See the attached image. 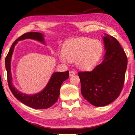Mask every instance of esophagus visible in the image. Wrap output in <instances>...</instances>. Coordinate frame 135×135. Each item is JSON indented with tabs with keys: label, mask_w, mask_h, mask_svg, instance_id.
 Returning <instances> with one entry per match:
<instances>
[{
	"label": "esophagus",
	"mask_w": 135,
	"mask_h": 135,
	"mask_svg": "<svg viewBox=\"0 0 135 135\" xmlns=\"http://www.w3.org/2000/svg\"><path fill=\"white\" fill-rule=\"evenodd\" d=\"M75 74H76L75 71H69V76H73L75 75Z\"/></svg>",
	"instance_id": "obj_1"
}]
</instances>
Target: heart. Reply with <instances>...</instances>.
<instances>
[{
    "mask_svg": "<svg viewBox=\"0 0 135 135\" xmlns=\"http://www.w3.org/2000/svg\"><path fill=\"white\" fill-rule=\"evenodd\" d=\"M103 53V46L97 40L86 37L74 38L68 41L64 45L62 54L69 62L76 61V65L82 69H90L95 66Z\"/></svg>",
    "mask_w": 135,
    "mask_h": 135,
    "instance_id": "1",
    "label": "heart"
}]
</instances>
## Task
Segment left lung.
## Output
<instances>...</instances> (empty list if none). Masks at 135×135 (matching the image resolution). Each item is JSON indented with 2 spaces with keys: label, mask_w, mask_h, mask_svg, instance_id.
Returning <instances> with one entry per match:
<instances>
[{
  "label": "left lung",
  "mask_w": 135,
  "mask_h": 135,
  "mask_svg": "<svg viewBox=\"0 0 135 135\" xmlns=\"http://www.w3.org/2000/svg\"><path fill=\"white\" fill-rule=\"evenodd\" d=\"M106 53L100 64L91 71L78 73L83 97L95 106H104L115 100L123 88L128 59L118 41L103 37Z\"/></svg>",
  "instance_id": "obj_1"
}]
</instances>
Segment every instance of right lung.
<instances>
[{"label":"right lung","instance_id":"right-lung-1","mask_svg":"<svg viewBox=\"0 0 135 135\" xmlns=\"http://www.w3.org/2000/svg\"><path fill=\"white\" fill-rule=\"evenodd\" d=\"M26 39H35L44 43L42 34L41 33L36 32L25 33L22 35L21 37L17 38L14 42H13L5 59L6 68L7 73L8 85L13 95L21 103L34 109H47L52 106L57 101L60 94V88L61 84L69 78V72L66 71L65 72L54 73L46 87L41 92L37 94L34 95H27L18 91L13 85L12 81L11 60L15 45L17 44V41Z\"/></svg>","mask_w":135,"mask_h":135}]
</instances>
